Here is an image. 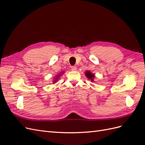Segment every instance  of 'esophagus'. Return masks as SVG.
Returning a JSON list of instances; mask_svg holds the SVG:
<instances>
[{
    "label": "esophagus",
    "mask_w": 145,
    "mask_h": 145,
    "mask_svg": "<svg viewBox=\"0 0 145 145\" xmlns=\"http://www.w3.org/2000/svg\"><path fill=\"white\" fill-rule=\"evenodd\" d=\"M71 69L72 71H76L77 67H76V66H72V67H71Z\"/></svg>",
    "instance_id": "1"
}]
</instances>
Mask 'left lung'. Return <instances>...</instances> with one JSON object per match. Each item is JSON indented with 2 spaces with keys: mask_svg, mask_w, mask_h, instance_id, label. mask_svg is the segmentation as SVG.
Listing matches in <instances>:
<instances>
[{
  "mask_svg": "<svg viewBox=\"0 0 145 145\" xmlns=\"http://www.w3.org/2000/svg\"><path fill=\"white\" fill-rule=\"evenodd\" d=\"M85 74L86 77L88 78V79L91 80V82H94V78L95 77V75L94 74H93L89 71H86L85 72Z\"/></svg>",
  "mask_w": 145,
  "mask_h": 145,
  "instance_id": "1",
  "label": "left lung"
}]
</instances>
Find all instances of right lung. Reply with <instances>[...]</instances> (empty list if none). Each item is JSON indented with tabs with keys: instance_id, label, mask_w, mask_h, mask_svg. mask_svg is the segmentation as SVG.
Segmentation results:
<instances>
[{
	"instance_id": "right-lung-1",
	"label": "right lung",
	"mask_w": 145,
	"mask_h": 145,
	"mask_svg": "<svg viewBox=\"0 0 145 145\" xmlns=\"http://www.w3.org/2000/svg\"><path fill=\"white\" fill-rule=\"evenodd\" d=\"M64 73V72H62L61 73H60V74H57V75H56V76L54 78V80H53V83H56L57 82V80H59V77H60V76L62 75V74H63Z\"/></svg>"
}]
</instances>
